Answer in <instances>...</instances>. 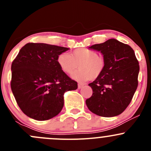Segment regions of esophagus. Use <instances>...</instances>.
I'll list each match as a JSON object with an SVG mask.
<instances>
[{
    "label": "esophagus",
    "mask_w": 151,
    "mask_h": 151,
    "mask_svg": "<svg viewBox=\"0 0 151 151\" xmlns=\"http://www.w3.org/2000/svg\"><path fill=\"white\" fill-rule=\"evenodd\" d=\"M84 84H83V83H78V88L79 89H80V88H83V86H84Z\"/></svg>",
    "instance_id": "obj_1"
}]
</instances>
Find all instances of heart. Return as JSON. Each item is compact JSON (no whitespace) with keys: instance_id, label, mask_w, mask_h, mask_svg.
<instances>
[{"instance_id":"b5f03b06","label":"heart","mask_w":151,"mask_h":151,"mask_svg":"<svg viewBox=\"0 0 151 151\" xmlns=\"http://www.w3.org/2000/svg\"><path fill=\"white\" fill-rule=\"evenodd\" d=\"M57 62L60 69L66 74H71L79 67L80 70L73 75L78 81L96 80L104 72L106 61L98 52L86 48L74 50L71 55L62 52L58 56Z\"/></svg>"}]
</instances>
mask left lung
I'll return each mask as SVG.
<instances>
[{
	"label": "left lung",
	"instance_id": "8db88e82",
	"mask_svg": "<svg viewBox=\"0 0 151 151\" xmlns=\"http://www.w3.org/2000/svg\"><path fill=\"white\" fill-rule=\"evenodd\" d=\"M89 48L100 52L106 65L102 74L88 85L93 94L85 101L87 106L99 116H117L129 106L137 88L139 66L134 51L115 39Z\"/></svg>",
	"mask_w": 151,
	"mask_h": 151
}]
</instances>
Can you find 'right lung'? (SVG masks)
Here are the masks:
<instances>
[{
  "label": "right lung",
  "mask_w": 151,
  "mask_h": 151,
  "mask_svg": "<svg viewBox=\"0 0 151 151\" xmlns=\"http://www.w3.org/2000/svg\"><path fill=\"white\" fill-rule=\"evenodd\" d=\"M69 48L44 43H28L12 64L11 88L18 106L29 118L47 121L63 109L65 92L77 83L60 69L58 56Z\"/></svg>",
  "instance_id": "add662e5"
}]
</instances>
